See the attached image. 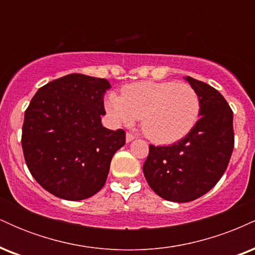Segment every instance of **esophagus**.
I'll list each match as a JSON object with an SVG mask.
<instances>
[{"mask_svg":"<svg viewBox=\"0 0 255 255\" xmlns=\"http://www.w3.org/2000/svg\"><path fill=\"white\" fill-rule=\"evenodd\" d=\"M134 139H135V136H134L133 134H130V133L126 134V141L127 142H130L131 140H134Z\"/></svg>","mask_w":255,"mask_h":255,"instance_id":"esophagus-1","label":"esophagus"}]
</instances>
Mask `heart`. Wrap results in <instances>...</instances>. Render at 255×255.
<instances>
[{
  "label": "heart",
  "instance_id": "b5f03b06",
  "mask_svg": "<svg viewBox=\"0 0 255 255\" xmlns=\"http://www.w3.org/2000/svg\"><path fill=\"white\" fill-rule=\"evenodd\" d=\"M200 98L189 84L141 81L125 86L121 96L110 93L107 109L114 119L130 126L140 118L142 131L152 141L171 144L194 128Z\"/></svg>",
  "mask_w": 255,
  "mask_h": 255
}]
</instances>
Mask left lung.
Here are the masks:
<instances>
[{
  "label": "left lung",
  "mask_w": 255,
  "mask_h": 255,
  "mask_svg": "<svg viewBox=\"0 0 255 255\" xmlns=\"http://www.w3.org/2000/svg\"><path fill=\"white\" fill-rule=\"evenodd\" d=\"M186 80L200 98V119L170 146L150 145L142 171L160 198L188 203L206 194L227 170L234 150L233 110L217 90L197 79Z\"/></svg>",
  "instance_id": "left-lung-1"
}]
</instances>
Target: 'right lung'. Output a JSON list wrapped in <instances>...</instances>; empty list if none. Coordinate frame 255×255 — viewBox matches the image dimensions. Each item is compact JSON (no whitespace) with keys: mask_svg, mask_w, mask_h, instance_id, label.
Wrapping results in <instances>:
<instances>
[{"mask_svg":"<svg viewBox=\"0 0 255 255\" xmlns=\"http://www.w3.org/2000/svg\"><path fill=\"white\" fill-rule=\"evenodd\" d=\"M105 79L68 74L40 87L25 111L21 145L31 175L64 200H83L103 188L124 129L103 127Z\"/></svg>","mask_w":255,"mask_h":255,"instance_id":"1","label":"right lung"}]
</instances>
